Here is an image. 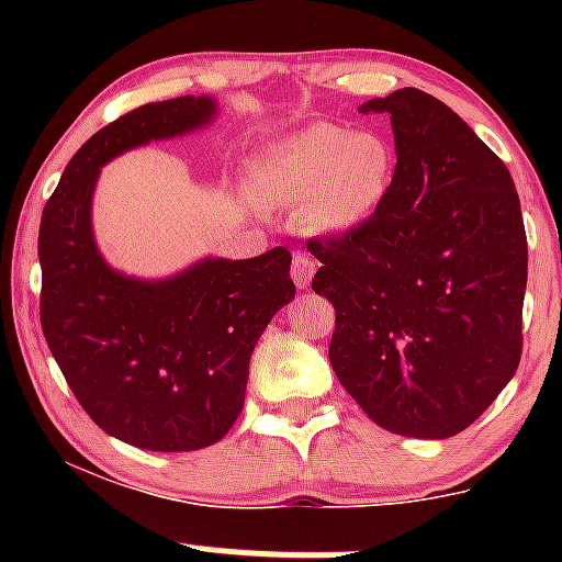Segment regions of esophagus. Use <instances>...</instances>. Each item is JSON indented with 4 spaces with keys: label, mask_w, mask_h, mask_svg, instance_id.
Listing matches in <instances>:
<instances>
[{
    "label": "esophagus",
    "mask_w": 562,
    "mask_h": 562,
    "mask_svg": "<svg viewBox=\"0 0 562 562\" xmlns=\"http://www.w3.org/2000/svg\"><path fill=\"white\" fill-rule=\"evenodd\" d=\"M314 272H317V261H314V256L306 254V250H295L293 263H290V274H293L295 285H299L301 290L308 288Z\"/></svg>",
    "instance_id": "obj_1"
}]
</instances>
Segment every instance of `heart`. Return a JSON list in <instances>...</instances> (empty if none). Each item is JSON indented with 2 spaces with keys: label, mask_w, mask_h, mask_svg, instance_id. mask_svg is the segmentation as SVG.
Listing matches in <instances>:
<instances>
[{
  "label": "heart",
  "mask_w": 562,
  "mask_h": 562,
  "mask_svg": "<svg viewBox=\"0 0 562 562\" xmlns=\"http://www.w3.org/2000/svg\"><path fill=\"white\" fill-rule=\"evenodd\" d=\"M396 171V150L378 132L314 124L256 158L250 184L261 203L303 209L306 222L344 232L378 211Z\"/></svg>",
  "instance_id": "heart-1"
}]
</instances>
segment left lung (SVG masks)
<instances>
[{
    "instance_id": "left-lung-1",
    "label": "left lung",
    "mask_w": 562,
    "mask_h": 562,
    "mask_svg": "<svg viewBox=\"0 0 562 562\" xmlns=\"http://www.w3.org/2000/svg\"><path fill=\"white\" fill-rule=\"evenodd\" d=\"M389 113L396 171L344 235L308 240L314 293L335 308L330 364L372 423L449 438L499 396L524 353L528 245L507 166L451 108L406 87Z\"/></svg>"
}]
</instances>
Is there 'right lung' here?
<instances>
[{"mask_svg": "<svg viewBox=\"0 0 562 562\" xmlns=\"http://www.w3.org/2000/svg\"><path fill=\"white\" fill-rule=\"evenodd\" d=\"M211 97L134 108L79 147L38 227V317L76 402L105 434L150 451L216 443L245 402L263 327L295 295L290 250L205 259L164 282L115 274L92 240L100 166L214 119Z\"/></svg>", "mask_w": 562, "mask_h": 562, "instance_id": "right-lung-1", "label": "right lung"}]
</instances>
